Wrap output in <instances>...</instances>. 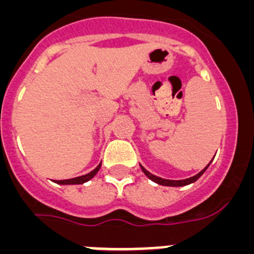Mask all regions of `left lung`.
Instances as JSON below:
<instances>
[{
	"label": "left lung",
	"mask_w": 254,
	"mask_h": 254,
	"mask_svg": "<svg viewBox=\"0 0 254 254\" xmlns=\"http://www.w3.org/2000/svg\"><path fill=\"white\" fill-rule=\"evenodd\" d=\"M211 163V161H210ZM210 163H208V165H210ZM208 165L206 168H203L201 172L198 173V174H196V176L190 177V178H187V179H181V181H172V179H164V178H160V177H156L154 176V174H151L150 172H147L145 168L142 167L140 164L141 167V170L143 172V174L147 177L149 179H151L152 182H155V183H158V185L160 186H168V187H183V186H187V185H190V183H193V182H196L197 179L199 178V177L202 176L203 173L206 172V169L208 168Z\"/></svg>",
	"instance_id": "obj_1"
}]
</instances>
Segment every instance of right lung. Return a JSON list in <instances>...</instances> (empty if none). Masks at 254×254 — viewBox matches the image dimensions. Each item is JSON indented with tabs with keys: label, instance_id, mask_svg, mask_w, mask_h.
I'll use <instances>...</instances> for the list:
<instances>
[{
	"label": "right lung",
	"instance_id": "1",
	"mask_svg": "<svg viewBox=\"0 0 254 254\" xmlns=\"http://www.w3.org/2000/svg\"><path fill=\"white\" fill-rule=\"evenodd\" d=\"M100 167H102V163H100L95 169L91 170V172L87 173V174H85V176L76 177V178H71V179H64V181H55V182L56 183H58V185H82V183H85V182L90 181L91 178H94L96 173L99 172Z\"/></svg>",
	"mask_w": 254,
	"mask_h": 254
}]
</instances>
